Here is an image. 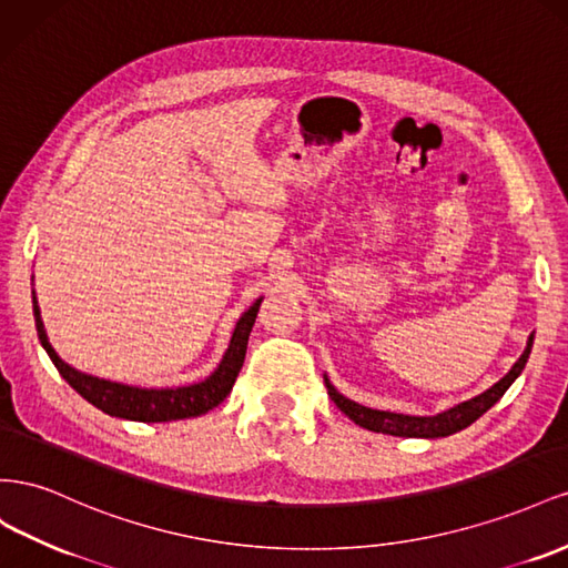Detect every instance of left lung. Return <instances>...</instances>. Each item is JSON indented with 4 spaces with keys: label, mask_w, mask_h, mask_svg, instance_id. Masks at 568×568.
<instances>
[{
    "label": "left lung",
    "mask_w": 568,
    "mask_h": 568,
    "mask_svg": "<svg viewBox=\"0 0 568 568\" xmlns=\"http://www.w3.org/2000/svg\"><path fill=\"white\" fill-rule=\"evenodd\" d=\"M532 337H536V333L528 335L524 354L518 356V362L509 368V374L505 378H499L485 393H480L471 399H466L462 404H455L452 409L440 412L435 416H409V414L371 409V407H364V404H356V402L347 399L345 395H339L326 374H323V381H326L328 395L337 404V409L343 412L345 416H349L356 426H362L366 430H374V433L395 435V437H428V440H433V437H447L452 433L464 430L466 426H471L474 420H478L485 412L493 407V404L499 402V397L509 390V385L518 376H521V371L526 368V362H528L530 349H532Z\"/></svg>",
    "instance_id": "8db88e82"
}]
</instances>
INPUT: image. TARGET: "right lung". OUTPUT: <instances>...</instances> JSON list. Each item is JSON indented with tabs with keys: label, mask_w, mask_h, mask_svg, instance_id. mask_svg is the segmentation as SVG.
<instances>
[{
	"label": "right lung",
	"mask_w": 568,
	"mask_h": 568,
	"mask_svg": "<svg viewBox=\"0 0 568 568\" xmlns=\"http://www.w3.org/2000/svg\"><path fill=\"white\" fill-rule=\"evenodd\" d=\"M262 300L264 297H258L250 310L237 318L229 349H225L223 359L214 368V374L206 376L200 383L178 385V387H140V385H125V383L83 374V371H78L71 364L63 362L57 354V349L52 347L50 337H47V331H44L36 290H32V314H36V328L44 352L50 354V359L57 366L61 378L67 381L80 397H85L92 407L102 409L109 416L142 420V424H161V420H181V418L202 416L209 409L219 407V404L229 397L240 368L245 364L247 339L256 321L258 306H262Z\"/></svg>",
	"instance_id": "1"
}]
</instances>
